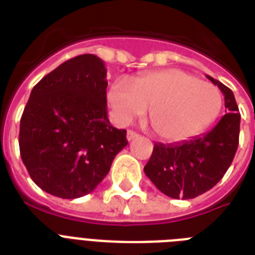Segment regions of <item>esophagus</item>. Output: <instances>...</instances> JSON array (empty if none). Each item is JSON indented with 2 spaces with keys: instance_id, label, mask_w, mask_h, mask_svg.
<instances>
[{
  "instance_id": "obj_1",
  "label": "esophagus",
  "mask_w": 255,
  "mask_h": 255,
  "mask_svg": "<svg viewBox=\"0 0 255 255\" xmlns=\"http://www.w3.org/2000/svg\"><path fill=\"white\" fill-rule=\"evenodd\" d=\"M137 133H136V132H133V131H131V129H129V131H127V140L128 141H131V140H133L135 139V137H137Z\"/></svg>"
}]
</instances>
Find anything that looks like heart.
<instances>
[{
    "label": "heart",
    "mask_w": 255,
    "mask_h": 255,
    "mask_svg": "<svg viewBox=\"0 0 255 255\" xmlns=\"http://www.w3.org/2000/svg\"><path fill=\"white\" fill-rule=\"evenodd\" d=\"M107 99L120 126L129 124L151 107L152 129L167 141H182L205 131L217 120L224 103L216 86L178 69L144 74L132 86L116 81Z\"/></svg>",
    "instance_id": "heart-1"
}]
</instances>
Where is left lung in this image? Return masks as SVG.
Here are the masks:
<instances>
[{
    "instance_id": "left-lung-1",
    "label": "left lung",
    "mask_w": 255,
    "mask_h": 255,
    "mask_svg": "<svg viewBox=\"0 0 255 255\" xmlns=\"http://www.w3.org/2000/svg\"><path fill=\"white\" fill-rule=\"evenodd\" d=\"M224 94L226 114L212 131L181 143H155L144 173L160 192L190 200L217 184L233 161L238 148L241 115L233 91L206 75Z\"/></svg>"
}]
</instances>
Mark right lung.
<instances>
[{"label":"right lung","mask_w":255,"mask_h":255,"mask_svg":"<svg viewBox=\"0 0 255 255\" xmlns=\"http://www.w3.org/2000/svg\"><path fill=\"white\" fill-rule=\"evenodd\" d=\"M107 70L94 54L63 62L31 90L19 124L30 177L61 198L91 193L128 144L107 116Z\"/></svg>","instance_id":"add662e5"}]
</instances>
